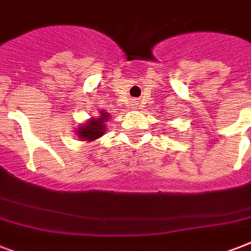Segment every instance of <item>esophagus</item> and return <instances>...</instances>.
I'll return each mask as SVG.
<instances>
[{
  "label": "esophagus",
  "mask_w": 251,
  "mask_h": 251,
  "mask_svg": "<svg viewBox=\"0 0 251 251\" xmlns=\"http://www.w3.org/2000/svg\"><path fill=\"white\" fill-rule=\"evenodd\" d=\"M134 106H135V108H138V106H141V105H139V101L134 102Z\"/></svg>",
  "instance_id": "34e87169"
}]
</instances>
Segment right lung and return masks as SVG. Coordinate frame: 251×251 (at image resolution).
<instances>
[{"label": "right lung", "instance_id": "add662e5", "mask_svg": "<svg viewBox=\"0 0 251 251\" xmlns=\"http://www.w3.org/2000/svg\"><path fill=\"white\" fill-rule=\"evenodd\" d=\"M110 120V114L106 110H99V116L91 117L84 124L78 126L75 135L80 141L94 142L95 139L101 138L106 131V122Z\"/></svg>", "mask_w": 251, "mask_h": 251}]
</instances>
